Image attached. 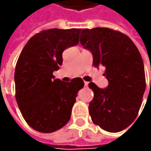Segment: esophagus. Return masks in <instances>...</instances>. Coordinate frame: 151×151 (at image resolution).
Listing matches in <instances>:
<instances>
[{"instance_id": "obj_1", "label": "esophagus", "mask_w": 151, "mask_h": 151, "mask_svg": "<svg viewBox=\"0 0 151 151\" xmlns=\"http://www.w3.org/2000/svg\"><path fill=\"white\" fill-rule=\"evenodd\" d=\"M84 84L85 86H88V82H87V81H84Z\"/></svg>"}]
</instances>
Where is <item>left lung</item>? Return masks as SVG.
Wrapping results in <instances>:
<instances>
[{"label": "left lung", "instance_id": "left-lung-1", "mask_svg": "<svg viewBox=\"0 0 151 151\" xmlns=\"http://www.w3.org/2000/svg\"><path fill=\"white\" fill-rule=\"evenodd\" d=\"M80 41L92 53L94 66L106 67L103 76L109 83L105 89L88 85L94 92L91 120L107 132L124 130L136 119L146 87L139 51L126 34L107 27L83 29Z\"/></svg>", "mask_w": 151, "mask_h": 151}]
</instances>
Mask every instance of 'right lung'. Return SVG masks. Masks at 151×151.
Returning a JSON list of instances; mask_svg holds the SVG:
<instances>
[{
	"label": "right lung",
	"mask_w": 151,
	"mask_h": 151,
	"mask_svg": "<svg viewBox=\"0 0 151 151\" xmlns=\"http://www.w3.org/2000/svg\"><path fill=\"white\" fill-rule=\"evenodd\" d=\"M81 29L51 28L36 33L21 52L15 70V96L27 124L41 133L60 129L70 119L82 79L62 82L54 70L63 63L62 53L79 43Z\"/></svg>",
	"instance_id": "obj_1"
}]
</instances>
